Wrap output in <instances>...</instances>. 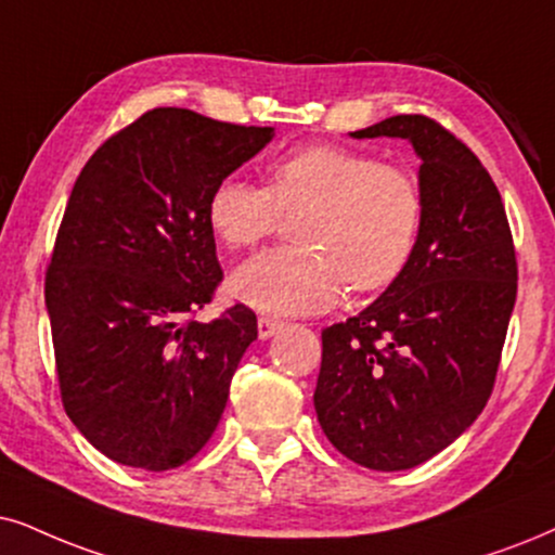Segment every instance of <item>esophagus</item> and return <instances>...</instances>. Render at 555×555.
I'll list each match as a JSON object with an SVG mask.
<instances>
[{"label":"esophagus","instance_id":"obj_1","mask_svg":"<svg viewBox=\"0 0 555 555\" xmlns=\"http://www.w3.org/2000/svg\"><path fill=\"white\" fill-rule=\"evenodd\" d=\"M282 327H284V322L279 320V318H269V314H261V318H258V338L269 340V338H273V335H276Z\"/></svg>","mask_w":555,"mask_h":555}]
</instances>
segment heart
<instances>
[{
    "mask_svg": "<svg viewBox=\"0 0 555 555\" xmlns=\"http://www.w3.org/2000/svg\"><path fill=\"white\" fill-rule=\"evenodd\" d=\"M279 215H301V248H276L245 261L230 294L269 314H307L333 307L346 284L382 289L402 273L423 225V194L399 166L338 145H310L271 166L269 189L241 173L212 186L207 222L228 248L254 245Z\"/></svg>",
    "mask_w": 555,
    "mask_h": 555,
    "instance_id": "obj_1",
    "label": "heart"
}]
</instances>
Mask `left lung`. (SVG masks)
<instances>
[{"label": "left lung", "instance_id": "1", "mask_svg": "<svg viewBox=\"0 0 555 555\" xmlns=\"http://www.w3.org/2000/svg\"><path fill=\"white\" fill-rule=\"evenodd\" d=\"M350 138H402L420 158L423 225L402 273L322 330L314 412L346 459L404 472L466 433L492 395L517 297L502 196L481 160L423 115Z\"/></svg>", "mask_w": 555, "mask_h": 555}]
</instances>
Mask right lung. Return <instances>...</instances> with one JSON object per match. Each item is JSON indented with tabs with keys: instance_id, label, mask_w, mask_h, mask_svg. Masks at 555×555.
<instances>
[{
	"instance_id": "obj_1",
	"label": "right lung",
	"mask_w": 555,
	"mask_h": 555,
	"mask_svg": "<svg viewBox=\"0 0 555 555\" xmlns=\"http://www.w3.org/2000/svg\"><path fill=\"white\" fill-rule=\"evenodd\" d=\"M273 140L192 109L158 107L81 168L46 276L66 415L122 466L168 472L212 438L256 314L194 320L222 269L212 186Z\"/></svg>"
}]
</instances>
